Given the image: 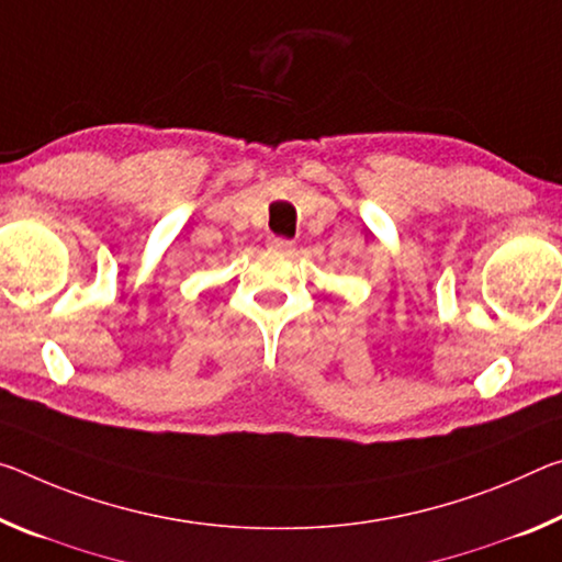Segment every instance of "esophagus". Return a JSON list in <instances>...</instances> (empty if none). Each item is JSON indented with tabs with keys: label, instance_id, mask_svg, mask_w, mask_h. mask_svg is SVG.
Returning a JSON list of instances; mask_svg holds the SVG:
<instances>
[{
	"label": "esophagus",
	"instance_id": "esophagus-1",
	"mask_svg": "<svg viewBox=\"0 0 562 562\" xmlns=\"http://www.w3.org/2000/svg\"><path fill=\"white\" fill-rule=\"evenodd\" d=\"M267 247L274 249V252H282V255H290L292 249H295V243L288 237H270L267 239Z\"/></svg>",
	"mask_w": 562,
	"mask_h": 562
}]
</instances>
